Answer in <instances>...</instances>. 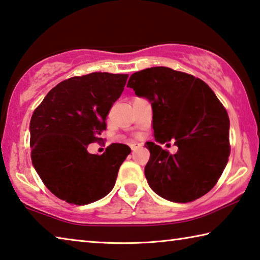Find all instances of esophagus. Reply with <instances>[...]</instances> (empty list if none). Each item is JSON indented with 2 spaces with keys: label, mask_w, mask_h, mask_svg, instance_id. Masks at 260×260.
<instances>
[{
  "label": "esophagus",
  "mask_w": 260,
  "mask_h": 260,
  "mask_svg": "<svg viewBox=\"0 0 260 260\" xmlns=\"http://www.w3.org/2000/svg\"><path fill=\"white\" fill-rule=\"evenodd\" d=\"M140 148H141V144H139V143H132V144H131V149H132V151L138 150V149H140Z\"/></svg>",
  "instance_id": "1"
}]
</instances>
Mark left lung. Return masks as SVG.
I'll return each mask as SVG.
<instances>
[{
    "label": "left lung",
    "mask_w": 260,
    "mask_h": 260,
    "mask_svg": "<svg viewBox=\"0 0 260 260\" xmlns=\"http://www.w3.org/2000/svg\"><path fill=\"white\" fill-rule=\"evenodd\" d=\"M127 87L152 108L156 142L175 141L171 155L157 143L147 142L150 159L144 174L162 199L188 203L214 187L231 153L230 118L213 90L201 79L165 67L131 76Z\"/></svg>",
    "instance_id": "left-lung-1"
}]
</instances>
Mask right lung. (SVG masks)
<instances>
[{
  "mask_svg": "<svg viewBox=\"0 0 260 260\" xmlns=\"http://www.w3.org/2000/svg\"><path fill=\"white\" fill-rule=\"evenodd\" d=\"M127 78L128 74L107 72L70 78L52 88L34 111L29 124L32 164L58 199L86 205L114 187L129 147L113 143L101 156L87 148L101 140L108 113Z\"/></svg>",
  "mask_w": 260,
  "mask_h": 260,
  "instance_id": "add662e5",
  "label": "right lung"
}]
</instances>
